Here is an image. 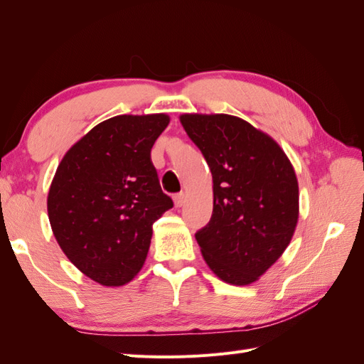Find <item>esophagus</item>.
Segmentation results:
<instances>
[{
    "instance_id": "1",
    "label": "esophagus",
    "mask_w": 364,
    "mask_h": 364,
    "mask_svg": "<svg viewBox=\"0 0 364 364\" xmlns=\"http://www.w3.org/2000/svg\"><path fill=\"white\" fill-rule=\"evenodd\" d=\"M174 205L178 206V208H181L183 203H185V194L183 193H179V194H174Z\"/></svg>"
}]
</instances>
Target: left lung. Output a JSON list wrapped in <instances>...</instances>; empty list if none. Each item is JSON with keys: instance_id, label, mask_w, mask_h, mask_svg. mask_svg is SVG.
I'll list each match as a JSON object with an SVG mask.
<instances>
[{"instance_id": "1", "label": "left lung", "mask_w": 364, "mask_h": 364, "mask_svg": "<svg viewBox=\"0 0 364 364\" xmlns=\"http://www.w3.org/2000/svg\"><path fill=\"white\" fill-rule=\"evenodd\" d=\"M181 123L213 173L214 208L196 232L217 277L249 285L290 245L299 217V186L273 138L226 114H183Z\"/></svg>"}]
</instances>
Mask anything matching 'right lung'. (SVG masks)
I'll use <instances>...</instances> for the list:
<instances>
[{"label":"right lung","mask_w":364,"mask_h":364,"mask_svg":"<svg viewBox=\"0 0 364 364\" xmlns=\"http://www.w3.org/2000/svg\"><path fill=\"white\" fill-rule=\"evenodd\" d=\"M168 123L165 114L109 118L75 142L54 174L53 234L74 266L106 287L135 278L153 223L173 208L150 158Z\"/></svg>","instance_id":"right-lung-1"}]
</instances>
